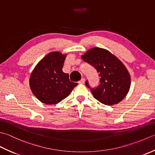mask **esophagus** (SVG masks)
Here are the masks:
<instances>
[{
    "label": "esophagus",
    "mask_w": 155,
    "mask_h": 155,
    "mask_svg": "<svg viewBox=\"0 0 155 155\" xmlns=\"http://www.w3.org/2000/svg\"><path fill=\"white\" fill-rule=\"evenodd\" d=\"M78 83L80 84H84L85 83V79L84 78H82L81 80L78 82Z\"/></svg>",
    "instance_id": "1"
}]
</instances>
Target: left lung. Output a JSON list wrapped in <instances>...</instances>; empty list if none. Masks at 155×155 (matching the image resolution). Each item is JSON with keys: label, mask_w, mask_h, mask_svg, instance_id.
<instances>
[{"label": "left lung", "mask_w": 155, "mask_h": 155, "mask_svg": "<svg viewBox=\"0 0 155 155\" xmlns=\"http://www.w3.org/2000/svg\"><path fill=\"white\" fill-rule=\"evenodd\" d=\"M81 59L99 73L100 84L90 89L94 98L108 106L121 102L130 90L131 78L120 60L108 50L100 47L90 49L81 55ZM86 85L90 87L87 81Z\"/></svg>", "instance_id": "obj_1"}]
</instances>
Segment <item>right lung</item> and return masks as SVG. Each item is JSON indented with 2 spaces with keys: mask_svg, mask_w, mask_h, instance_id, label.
Wrapping results in <instances>:
<instances>
[{
  "mask_svg": "<svg viewBox=\"0 0 155 155\" xmlns=\"http://www.w3.org/2000/svg\"><path fill=\"white\" fill-rule=\"evenodd\" d=\"M67 53L51 51L38 62L30 75V89L41 102L56 104L68 97L77 86L62 71Z\"/></svg>",
  "mask_w": 155,
  "mask_h": 155,
  "instance_id": "right-lung-1",
  "label": "right lung"
}]
</instances>
